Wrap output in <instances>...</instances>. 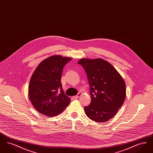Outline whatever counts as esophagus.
I'll use <instances>...</instances> for the list:
<instances>
[{
  "mask_svg": "<svg viewBox=\"0 0 153 153\" xmlns=\"http://www.w3.org/2000/svg\"><path fill=\"white\" fill-rule=\"evenodd\" d=\"M81 95H82V93H79V94H78V95L74 96L73 97H74V99H78Z\"/></svg>",
  "mask_w": 153,
  "mask_h": 153,
  "instance_id": "1",
  "label": "esophagus"
}]
</instances>
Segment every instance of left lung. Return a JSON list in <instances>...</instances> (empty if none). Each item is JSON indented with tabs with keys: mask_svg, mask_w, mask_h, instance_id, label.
I'll use <instances>...</instances> for the list:
<instances>
[{
	"mask_svg": "<svg viewBox=\"0 0 153 153\" xmlns=\"http://www.w3.org/2000/svg\"><path fill=\"white\" fill-rule=\"evenodd\" d=\"M78 64L85 69L90 85L91 102L84 107L87 116L97 122L109 120L124 102V80L113 66L102 58H81Z\"/></svg>",
	"mask_w": 153,
	"mask_h": 153,
	"instance_id": "obj_1",
	"label": "left lung"
}]
</instances>
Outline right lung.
<instances>
[{
	"label": "right lung",
	"instance_id": "right-lung-1",
	"mask_svg": "<svg viewBox=\"0 0 153 153\" xmlns=\"http://www.w3.org/2000/svg\"><path fill=\"white\" fill-rule=\"evenodd\" d=\"M72 58L54 55L45 59L33 73L29 97L34 108L46 117L60 114L71 102L64 94L61 82L64 66Z\"/></svg>",
	"mask_w": 153,
	"mask_h": 153
}]
</instances>
